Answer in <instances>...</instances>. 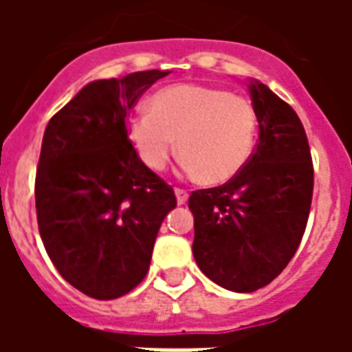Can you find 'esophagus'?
Wrapping results in <instances>:
<instances>
[{
	"instance_id": "1",
	"label": "esophagus",
	"mask_w": 352,
	"mask_h": 352,
	"mask_svg": "<svg viewBox=\"0 0 352 352\" xmlns=\"http://www.w3.org/2000/svg\"><path fill=\"white\" fill-rule=\"evenodd\" d=\"M175 198L177 204L183 206V204H186V199H188V192L183 190V188H175Z\"/></svg>"
}]
</instances>
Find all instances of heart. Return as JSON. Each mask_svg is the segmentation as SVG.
<instances>
[{"label":"heart","mask_w":352,"mask_h":352,"mask_svg":"<svg viewBox=\"0 0 352 352\" xmlns=\"http://www.w3.org/2000/svg\"><path fill=\"white\" fill-rule=\"evenodd\" d=\"M256 111L247 98L222 88L175 85L162 88L126 120V138L151 171H164L173 154H183L186 175L226 183L251 160Z\"/></svg>","instance_id":"1"}]
</instances>
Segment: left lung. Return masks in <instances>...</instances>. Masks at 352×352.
Wrapping results in <instances>:
<instances>
[{"mask_svg": "<svg viewBox=\"0 0 352 352\" xmlns=\"http://www.w3.org/2000/svg\"><path fill=\"white\" fill-rule=\"evenodd\" d=\"M258 145L228 183L192 192V252L209 279L232 292L270 285L298 251L313 198V164L302 120L277 94L249 79Z\"/></svg>", "mask_w": 352, "mask_h": 352, "instance_id": "left-lung-1", "label": "left lung"}]
</instances>
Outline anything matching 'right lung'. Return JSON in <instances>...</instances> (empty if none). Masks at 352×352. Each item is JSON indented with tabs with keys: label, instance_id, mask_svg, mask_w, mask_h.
<instances>
[{
	"label": "right lung",
	"instance_id": "obj_1",
	"mask_svg": "<svg viewBox=\"0 0 352 352\" xmlns=\"http://www.w3.org/2000/svg\"><path fill=\"white\" fill-rule=\"evenodd\" d=\"M169 72L88 82L47 124L35 175L43 245L72 287L115 300L145 279L173 188L126 138V115Z\"/></svg>",
	"mask_w": 352,
	"mask_h": 352
}]
</instances>
